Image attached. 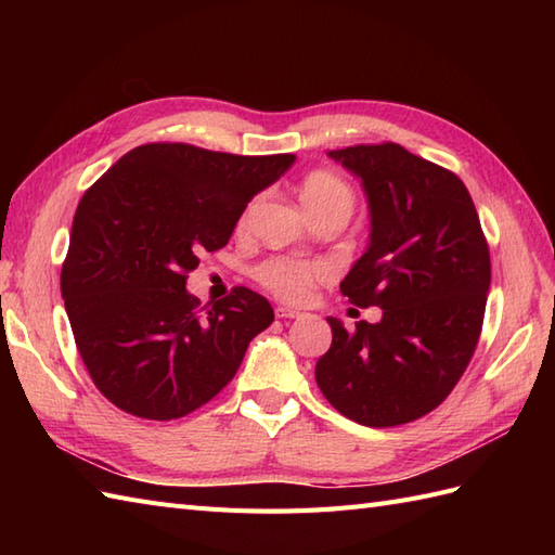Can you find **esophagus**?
<instances>
[{
    "label": "esophagus",
    "instance_id": "esophagus-1",
    "mask_svg": "<svg viewBox=\"0 0 555 555\" xmlns=\"http://www.w3.org/2000/svg\"><path fill=\"white\" fill-rule=\"evenodd\" d=\"M276 317L279 320H298V317H302V312L296 308H288V305H279Z\"/></svg>",
    "mask_w": 555,
    "mask_h": 555
}]
</instances>
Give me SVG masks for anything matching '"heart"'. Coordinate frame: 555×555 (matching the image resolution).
Instances as JSON below:
<instances>
[{
  "label": "heart",
  "mask_w": 555,
  "mask_h": 555,
  "mask_svg": "<svg viewBox=\"0 0 555 555\" xmlns=\"http://www.w3.org/2000/svg\"><path fill=\"white\" fill-rule=\"evenodd\" d=\"M300 199L308 207V215H312V211H340V215L350 217L352 209H356V193H352V188L340 176L324 169H317L305 176L300 183ZM245 217L247 215H243L241 221H245ZM324 276V264L305 262V259L293 257H271L257 269L259 284L286 300H302L310 293V288L320 284Z\"/></svg>",
  "instance_id": "obj_1"
}]
</instances>
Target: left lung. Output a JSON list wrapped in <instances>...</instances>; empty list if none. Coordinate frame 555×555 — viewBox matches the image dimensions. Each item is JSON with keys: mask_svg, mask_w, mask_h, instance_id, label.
I'll return each mask as SVG.
<instances>
[{"mask_svg": "<svg viewBox=\"0 0 555 555\" xmlns=\"http://www.w3.org/2000/svg\"><path fill=\"white\" fill-rule=\"evenodd\" d=\"M328 157L362 181L372 217L367 250L340 293L384 314L356 332L326 317L334 338L314 379L340 415L396 427L439 408L473 360L491 284L489 245L453 171L396 143Z\"/></svg>", "mask_w": 555, "mask_h": 555, "instance_id": "left-lung-1", "label": "left lung"}]
</instances>
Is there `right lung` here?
Wrapping results in <instances>:
<instances>
[{
	"label": "right lung",
	"instance_id": "right-lung-1",
	"mask_svg": "<svg viewBox=\"0 0 555 555\" xmlns=\"http://www.w3.org/2000/svg\"><path fill=\"white\" fill-rule=\"evenodd\" d=\"M293 162L150 143L126 152L80 197L62 296L80 358L116 408L179 420L233 379L274 310L245 286L199 308L185 279L199 255L229 243L247 203Z\"/></svg>",
	"mask_w": 555,
	"mask_h": 555
}]
</instances>
